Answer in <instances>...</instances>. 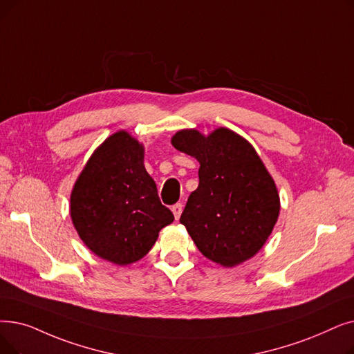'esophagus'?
I'll return each instance as SVG.
<instances>
[{"label": "esophagus", "mask_w": 354, "mask_h": 354, "mask_svg": "<svg viewBox=\"0 0 354 354\" xmlns=\"http://www.w3.org/2000/svg\"><path fill=\"white\" fill-rule=\"evenodd\" d=\"M182 209H183V205H182V204H175V205L172 207V212H174L176 220H179L180 214H182Z\"/></svg>", "instance_id": "1"}]
</instances>
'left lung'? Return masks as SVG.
I'll return each mask as SVG.
<instances>
[{
  "mask_svg": "<svg viewBox=\"0 0 354 354\" xmlns=\"http://www.w3.org/2000/svg\"><path fill=\"white\" fill-rule=\"evenodd\" d=\"M172 146L199 162V185L179 220L198 250L225 268L253 257L281 209L274 180L253 146L224 127L208 136L180 130Z\"/></svg>",
  "mask_w": 354,
  "mask_h": 354,
  "instance_id": "8db88e82",
  "label": "left lung"
}]
</instances>
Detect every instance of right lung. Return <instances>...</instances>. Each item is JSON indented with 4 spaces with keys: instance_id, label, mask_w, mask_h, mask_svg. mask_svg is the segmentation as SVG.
Masks as SVG:
<instances>
[{
    "instance_id": "obj_1",
    "label": "right lung",
    "mask_w": 354,
    "mask_h": 354,
    "mask_svg": "<svg viewBox=\"0 0 354 354\" xmlns=\"http://www.w3.org/2000/svg\"><path fill=\"white\" fill-rule=\"evenodd\" d=\"M143 159V145L117 131L92 153L71 194V218L81 240L120 266L145 257L174 221Z\"/></svg>"
}]
</instances>
